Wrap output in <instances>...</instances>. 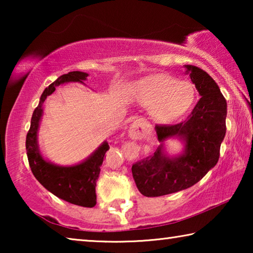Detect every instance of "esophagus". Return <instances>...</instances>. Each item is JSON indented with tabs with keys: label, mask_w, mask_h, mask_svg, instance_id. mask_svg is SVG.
I'll return each mask as SVG.
<instances>
[{
	"label": "esophagus",
	"mask_w": 253,
	"mask_h": 253,
	"mask_svg": "<svg viewBox=\"0 0 253 253\" xmlns=\"http://www.w3.org/2000/svg\"><path fill=\"white\" fill-rule=\"evenodd\" d=\"M149 129H151L149 124L144 118H138L132 123V125L129 128V137L132 139L142 138Z\"/></svg>",
	"instance_id": "obj_1"
}]
</instances>
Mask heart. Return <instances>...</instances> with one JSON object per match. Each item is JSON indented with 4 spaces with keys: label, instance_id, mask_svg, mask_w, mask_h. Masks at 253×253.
Here are the masks:
<instances>
[{
    "label": "heart",
    "instance_id": "1",
    "mask_svg": "<svg viewBox=\"0 0 253 253\" xmlns=\"http://www.w3.org/2000/svg\"><path fill=\"white\" fill-rule=\"evenodd\" d=\"M134 97L160 123H173L183 117L194 105V84L178 80L168 74H154L139 80L134 87Z\"/></svg>",
    "mask_w": 253,
    "mask_h": 253
}]
</instances>
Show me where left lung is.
<instances>
[{
  "mask_svg": "<svg viewBox=\"0 0 253 253\" xmlns=\"http://www.w3.org/2000/svg\"><path fill=\"white\" fill-rule=\"evenodd\" d=\"M185 67L200 93V100L186 121L155 126L161 143L169 137H179L185 140V152L169 158L163 153L161 144L153 155L132 164V177L145 196H162L191 187L219 161L226 130V100L207 72L195 66Z\"/></svg>",
  "mask_w": 253,
  "mask_h": 253,
  "instance_id": "8db88e82",
  "label": "left lung"
}]
</instances>
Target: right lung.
<instances>
[{"instance_id":"right-lung-1","label":"right lung","mask_w":253,"mask_h":253,"mask_svg":"<svg viewBox=\"0 0 253 253\" xmlns=\"http://www.w3.org/2000/svg\"><path fill=\"white\" fill-rule=\"evenodd\" d=\"M88 74L81 71H71L69 74L60 76L59 78L44 89L41 95L40 102L33 111L31 126L27 134L25 148L29 160V165L38 181L46 190L58 198L67 202L80 205L84 208H93L97 203L96 183L99 177L100 168L106 152L109 149L107 142L99 146L92 155L81 164L75 166H57L46 162L41 156L37 142V132L42 116V105L46 97L51 95L55 88L61 84L69 81H80L87 79Z\"/></svg>"}]
</instances>
